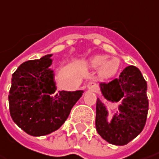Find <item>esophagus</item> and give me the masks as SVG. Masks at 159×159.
<instances>
[{
  "label": "esophagus",
  "mask_w": 159,
  "mask_h": 159,
  "mask_svg": "<svg viewBox=\"0 0 159 159\" xmlns=\"http://www.w3.org/2000/svg\"><path fill=\"white\" fill-rule=\"evenodd\" d=\"M87 89L89 91H92V92H97L98 91V85L94 82H89L87 84Z\"/></svg>",
  "instance_id": "34e87169"
}]
</instances>
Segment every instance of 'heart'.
Instances as JSON below:
<instances>
[{
    "instance_id": "heart-1",
    "label": "heart",
    "mask_w": 159,
    "mask_h": 159,
    "mask_svg": "<svg viewBox=\"0 0 159 159\" xmlns=\"http://www.w3.org/2000/svg\"><path fill=\"white\" fill-rule=\"evenodd\" d=\"M90 64L94 68L100 67V75L104 77H110L116 75L120 66L119 59H108L107 56L105 55H97L90 59Z\"/></svg>"
}]
</instances>
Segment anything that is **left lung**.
Masks as SVG:
<instances>
[{
    "label": "left lung",
    "instance_id": "1",
    "mask_svg": "<svg viewBox=\"0 0 159 159\" xmlns=\"http://www.w3.org/2000/svg\"><path fill=\"white\" fill-rule=\"evenodd\" d=\"M100 91L108 101L118 102V111L107 121L108 111L98 98L95 125L98 134L113 145L123 146L142 133L148 110L147 83L134 66H126L118 78L109 83H100Z\"/></svg>",
    "mask_w": 159,
    "mask_h": 159
}]
</instances>
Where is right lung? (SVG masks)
Segmentation results:
<instances>
[{"mask_svg": "<svg viewBox=\"0 0 159 159\" xmlns=\"http://www.w3.org/2000/svg\"><path fill=\"white\" fill-rule=\"evenodd\" d=\"M52 54L28 60L11 78L9 105L11 118L26 134L43 136L58 130L66 120L84 91L56 92Z\"/></svg>", "mask_w": 159, "mask_h": 159, "instance_id": "obj_1", "label": "right lung"}]
</instances>
